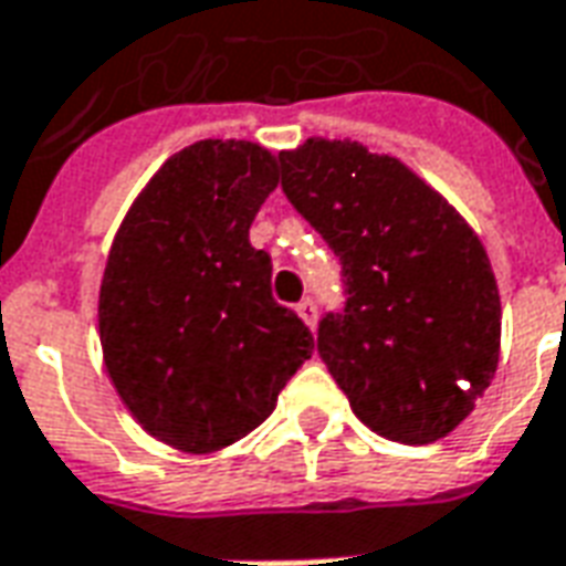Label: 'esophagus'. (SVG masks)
<instances>
[{"instance_id": "34e87169", "label": "esophagus", "mask_w": 566, "mask_h": 566, "mask_svg": "<svg viewBox=\"0 0 566 566\" xmlns=\"http://www.w3.org/2000/svg\"><path fill=\"white\" fill-rule=\"evenodd\" d=\"M296 315L303 317L305 324H308V326H312V329H315L317 312H315V303H312L308 296H305V300H300V303H296Z\"/></svg>"}]
</instances>
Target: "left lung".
I'll list each match as a JSON object with an SVG mask.
<instances>
[{
    "label": "left lung",
    "mask_w": 566,
    "mask_h": 566,
    "mask_svg": "<svg viewBox=\"0 0 566 566\" xmlns=\"http://www.w3.org/2000/svg\"><path fill=\"white\" fill-rule=\"evenodd\" d=\"M294 209L342 261L345 308L317 354L371 432L447 438L474 411L501 354V296L483 242L392 155L308 137L279 153Z\"/></svg>",
    "instance_id": "8db88e82"
}]
</instances>
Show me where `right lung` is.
<instances>
[{"mask_svg": "<svg viewBox=\"0 0 566 566\" xmlns=\"http://www.w3.org/2000/svg\"><path fill=\"white\" fill-rule=\"evenodd\" d=\"M279 161L251 140H198L170 155L113 237L98 336L104 368L146 432L216 453L258 429L315 350L272 300L270 254L249 242Z\"/></svg>", "mask_w": 566, "mask_h": 566, "instance_id": "1", "label": "right lung"}]
</instances>
